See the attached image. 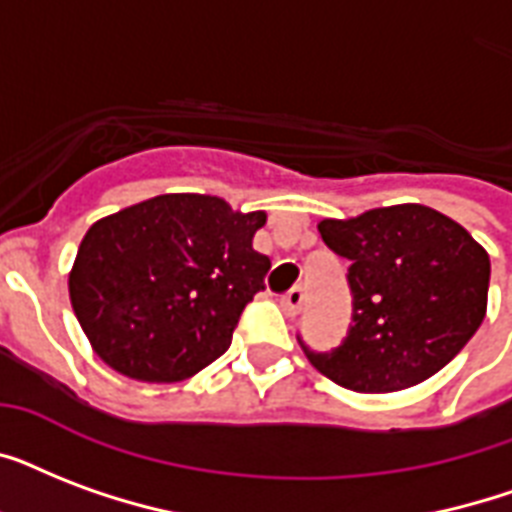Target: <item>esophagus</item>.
<instances>
[{"label":"esophagus","mask_w":512,"mask_h":512,"mask_svg":"<svg viewBox=\"0 0 512 512\" xmlns=\"http://www.w3.org/2000/svg\"><path fill=\"white\" fill-rule=\"evenodd\" d=\"M303 303H305V289L303 287H292L287 295H281V308H284V313H287L289 319L303 311Z\"/></svg>","instance_id":"34e87169"}]
</instances>
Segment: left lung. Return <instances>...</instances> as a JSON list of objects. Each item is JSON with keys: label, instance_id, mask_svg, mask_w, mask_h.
Masks as SVG:
<instances>
[{"label": "left lung", "instance_id": "8db88e82", "mask_svg": "<svg viewBox=\"0 0 512 512\" xmlns=\"http://www.w3.org/2000/svg\"><path fill=\"white\" fill-rule=\"evenodd\" d=\"M321 239L348 257L353 324L332 353L305 356L356 393L412 388L444 369L486 316L489 255L452 217L422 204L321 220Z\"/></svg>", "mask_w": 512, "mask_h": 512}]
</instances>
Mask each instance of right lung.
Returning <instances> with one entry per match:
<instances>
[{"mask_svg":"<svg viewBox=\"0 0 512 512\" xmlns=\"http://www.w3.org/2000/svg\"><path fill=\"white\" fill-rule=\"evenodd\" d=\"M265 212L164 193L84 233L68 295L92 350L119 374L177 382L220 358L271 260L252 249Z\"/></svg>","mask_w":512,"mask_h":512,"instance_id":"add662e5","label":"right lung"}]
</instances>
